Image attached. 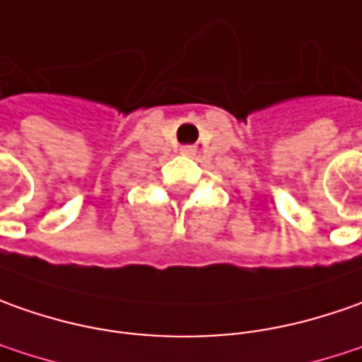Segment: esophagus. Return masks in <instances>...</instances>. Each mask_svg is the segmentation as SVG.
<instances>
[{"instance_id":"obj_1","label":"esophagus","mask_w":362,"mask_h":362,"mask_svg":"<svg viewBox=\"0 0 362 362\" xmlns=\"http://www.w3.org/2000/svg\"><path fill=\"white\" fill-rule=\"evenodd\" d=\"M194 152H196L194 146H184V148H182V154H186V156H192Z\"/></svg>"}]
</instances>
